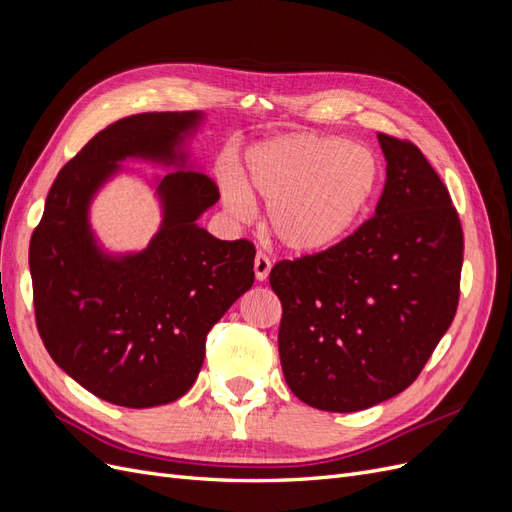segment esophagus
I'll use <instances>...</instances> for the list:
<instances>
[{
	"label": "esophagus",
	"mask_w": 512,
	"mask_h": 512,
	"mask_svg": "<svg viewBox=\"0 0 512 512\" xmlns=\"http://www.w3.org/2000/svg\"><path fill=\"white\" fill-rule=\"evenodd\" d=\"M269 271H271V258L267 254L258 252L256 258H254V273H256V280L258 282H265L269 277Z\"/></svg>",
	"instance_id": "esophagus-1"
}]
</instances>
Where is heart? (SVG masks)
Here are the masks:
<instances>
[{
	"instance_id": "b5f03b06",
	"label": "heart",
	"mask_w": 512,
	"mask_h": 512,
	"mask_svg": "<svg viewBox=\"0 0 512 512\" xmlns=\"http://www.w3.org/2000/svg\"><path fill=\"white\" fill-rule=\"evenodd\" d=\"M247 189L267 207L273 235L297 254H318L344 241L374 203L376 153L335 136L284 134L247 153ZM224 203L250 218L252 198L237 175L224 181Z\"/></svg>"
}]
</instances>
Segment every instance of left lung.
I'll return each instance as SVG.
<instances>
[{
	"label": "left lung",
	"mask_w": 512,
	"mask_h": 512,
	"mask_svg": "<svg viewBox=\"0 0 512 512\" xmlns=\"http://www.w3.org/2000/svg\"><path fill=\"white\" fill-rule=\"evenodd\" d=\"M386 183L374 218L329 250L280 260L277 344L303 404L356 412L406 391L459 305L463 230L414 143L378 134Z\"/></svg>",
	"instance_id": "8db88e82"
}]
</instances>
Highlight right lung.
<instances>
[{"label": "right lung", "mask_w": 512, "mask_h": 512, "mask_svg": "<svg viewBox=\"0 0 512 512\" xmlns=\"http://www.w3.org/2000/svg\"><path fill=\"white\" fill-rule=\"evenodd\" d=\"M200 113H141L98 132L59 170L29 243L36 327L51 359L108 404L151 408L190 391L207 333L254 284L252 241H220L196 220L220 190L198 170L164 175V222L147 250L100 252L89 200L121 160L183 164Z\"/></svg>", "instance_id": "1"}]
</instances>
